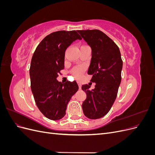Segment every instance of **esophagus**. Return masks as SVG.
Segmentation results:
<instances>
[{"label":"esophagus","mask_w":155,"mask_h":155,"mask_svg":"<svg viewBox=\"0 0 155 155\" xmlns=\"http://www.w3.org/2000/svg\"><path fill=\"white\" fill-rule=\"evenodd\" d=\"M78 85H79V89H81V84L80 82H78Z\"/></svg>","instance_id":"1"}]
</instances>
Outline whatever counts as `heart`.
I'll use <instances>...</instances> for the list:
<instances>
[{"label":"heart","instance_id":"1","mask_svg":"<svg viewBox=\"0 0 155 155\" xmlns=\"http://www.w3.org/2000/svg\"><path fill=\"white\" fill-rule=\"evenodd\" d=\"M84 71H85V69L83 67H76L72 70L71 72L75 78L79 79L81 77Z\"/></svg>","mask_w":155,"mask_h":155}]
</instances>
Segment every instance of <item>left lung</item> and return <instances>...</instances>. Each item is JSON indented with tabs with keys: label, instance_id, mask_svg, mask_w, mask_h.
<instances>
[{
	"label": "left lung",
	"instance_id": "left-lung-1",
	"mask_svg": "<svg viewBox=\"0 0 155 155\" xmlns=\"http://www.w3.org/2000/svg\"><path fill=\"white\" fill-rule=\"evenodd\" d=\"M92 48V59L88 74L96 83L94 89L82 86L87 94L82 108L89 119H98L106 115L116 100L121 80L123 61L118 46L99 30H78Z\"/></svg>",
	"mask_w": 155,
	"mask_h": 155
}]
</instances>
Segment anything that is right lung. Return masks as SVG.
I'll return each mask as SVG.
<instances>
[{
	"instance_id": "obj_1",
	"label": "right lung",
	"mask_w": 155,
	"mask_h": 155,
	"mask_svg": "<svg viewBox=\"0 0 155 155\" xmlns=\"http://www.w3.org/2000/svg\"><path fill=\"white\" fill-rule=\"evenodd\" d=\"M81 39L75 30L53 32L41 41L32 56L30 68L31 92L39 110L50 120L63 118L67 104L78 91L76 81L62 83L56 78L64 69L67 48L74 41Z\"/></svg>"
}]
</instances>
